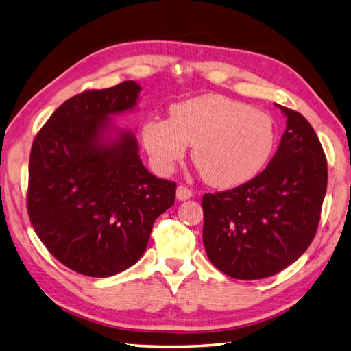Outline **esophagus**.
Masks as SVG:
<instances>
[{
	"instance_id": "1",
	"label": "esophagus",
	"mask_w": 351,
	"mask_h": 351,
	"mask_svg": "<svg viewBox=\"0 0 351 351\" xmlns=\"http://www.w3.org/2000/svg\"><path fill=\"white\" fill-rule=\"evenodd\" d=\"M193 196L191 190H189L187 187H184V185H180V187L176 189V199L178 200H189Z\"/></svg>"
}]
</instances>
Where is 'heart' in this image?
Returning <instances> with one entry per match:
<instances>
[{"mask_svg": "<svg viewBox=\"0 0 351 351\" xmlns=\"http://www.w3.org/2000/svg\"><path fill=\"white\" fill-rule=\"evenodd\" d=\"M141 140L160 173H171L193 145L191 160L205 181L232 189L264 170L276 146V126L265 111L208 93L171 106L170 119H147Z\"/></svg>", "mask_w": 351, "mask_h": 351, "instance_id": "obj_1", "label": "heart"}]
</instances>
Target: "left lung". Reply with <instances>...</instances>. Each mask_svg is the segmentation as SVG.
<instances>
[{"instance_id": "obj_1", "label": "left lung", "mask_w": 351, "mask_h": 351, "mask_svg": "<svg viewBox=\"0 0 351 351\" xmlns=\"http://www.w3.org/2000/svg\"><path fill=\"white\" fill-rule=\"evenodd\" d=\"M276 107L287 128L265 170L202 199L206 255L235 279H264L295 263L314 240L322 214L327 189L322 143L300 113Z\"/></svg>"}]
</instances>
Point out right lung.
Wrapping results in <instances>:
<instances>
[{"label":"right lung","instance_id":"1","mask_svg":"<svg viewBox=\"0 0 351 351\" xmlns=\"http://www.w3.org/2000/svg\"><path fill=\"white\" fill-rule=\"evenodd\" d=\"M141 87L123 81L63 102L37 134L28 166V215L52 256L108 278L143 255L154 221L175 204L176 184L154 176L134 132L114 122L137 108Z\"/></svg>","mask_w":351,"mask_h":351}]
</instances>
